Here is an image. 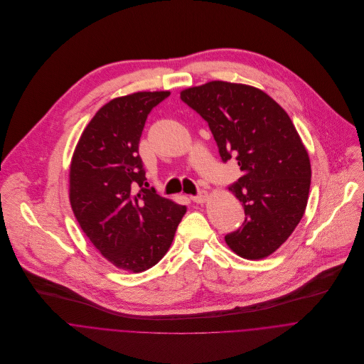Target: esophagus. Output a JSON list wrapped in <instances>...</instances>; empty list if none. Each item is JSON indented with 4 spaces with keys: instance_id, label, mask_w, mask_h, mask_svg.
I'll list each match as a JSON object with an SVG mask.
<instances>
[{
    "instance_id": "34e87169",
    "label": "esophagus",
    "mask_w": 364,
    "mask_h": 364,
    "mask_svg": "<svg viewBox=\"0 0 364 364\" xmlns=\"http://www.w3.org/2000/svg\"><path fill=\"white\" fill-rule=\"evenodd\" d=\"M208 198H209V195H208V192H205V191L199 192V193L195 195V196H191V199H192L193 202H196V203H205V202L208 200Z\"/></svg>"
}]
</instances>
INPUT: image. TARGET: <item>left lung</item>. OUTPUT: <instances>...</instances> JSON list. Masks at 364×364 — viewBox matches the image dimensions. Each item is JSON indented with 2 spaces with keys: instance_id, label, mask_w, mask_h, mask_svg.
<instances>
[{
  "instance_id": "left-lung-1",
  "label": "left lung",
  "mask_w": 364,
  "mask_h": 364,
  "mask_svg": "<svg viewBox=\"0 0 364 364\" xmlns=\"http://www.w3.org/2000/svg\"><path fill=\"white\" fill-rule=\"evenodd\" d=\"M209 124L224 162L235 156L242 176L230 191L242 202V227L225 235L241 258L262 259L293 234L306 212L311 165L287 112L265 92L213 80L181 92Z\"/></svg>"
}]
</instances>
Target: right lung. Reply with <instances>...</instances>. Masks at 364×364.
I'll use <instances>...</instances> for the list:
<instances>
[{
  "label": "right lung",
  "mask_w": 364,
  "mask_h": 364,
  "mask_svg": "<svg viewBox=\"0 0 364 364\" xmlns=\"http://www.w3.org/2000/svg\"><path fill=\"white\" fill-rule=\"evenodd\" d=\"M169 95L137 92L106 103L85 127L70 164L68 198L80 228L109 262L129 272L165 257L186 212L143 188L139 140L151 110Z\"/></svg>",
  "instance_id": "1"
}]
</instances>
